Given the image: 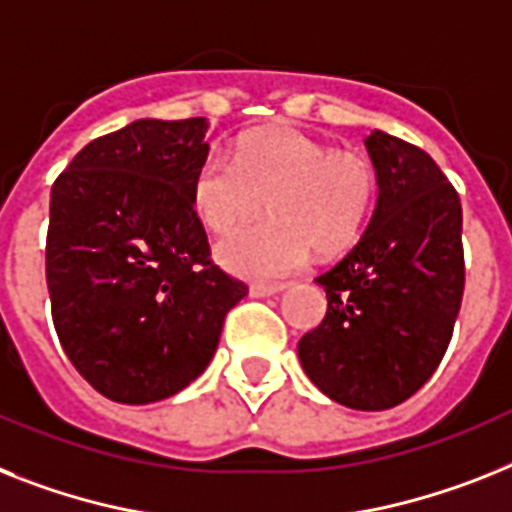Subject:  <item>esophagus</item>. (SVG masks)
Here are the masks:
<instances>
[{
	"instance_id": "esophagus-1",
	"label": "esophagus",
	"mask_w": 512,
	"mask_h": 512,
	"mask_svg": "<svg viewBox=\"0 0 512 512\" xmlns=\"http://www.w3.org/2000/svg\"><path fill=\"white\" fill-rule=\"evenodd\" d=\"M285 290V285H280V282H253L251 285V295L253 298H266V295H277Z\"/></svg>"
}]
</instances>
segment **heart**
<instances>
[{
	"mask_svg": "<svg viewBox=\"0 0 512 512\" xmlns=\"http://www.w3.org/2000/svg\"><path fill=\"white\" fill-rule=\"evenodd\" d=\"M235 164L211 151L198 164L190 196L206 230L227 235L264 209L272 217L243 227L219 246V259L253 277L301 266L314 248L332 256L369 222L377 170L358 149H332L316 135L274 125L235 143Z\"/></svg>",
	"mask_w": 512,
	"mask_h": 512,
	"instance_id": "b5f03b06",
	"label": "heart"
}]
</instances>
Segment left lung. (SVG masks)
Listing matches in <instances>:
<instances>
[{
  "instance_id": "left-lung-1",
  "label": "left lung",
  "mask_w": 512,
  "mask_h": 512,
  "mask_svg": "<svg viewBox=\"0 0 512 512\" xmlns=\"http://www.w3.org/2000/svg\"><path fill=\"white\" fill-rule=\"evenodd\" d=\"M366 149L377 209L353 251L316 277L327 314L298 356L335 403L387 411L424 387L450 345L466 285L463 211L424 149L382 130Z\"/></svg>"
}]
</instances>
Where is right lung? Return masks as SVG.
Masks as SVG:
<instances>
[{"label": "right lung", "mask_w": 512, "mask_h": 512, "mask_svg": "<svg viewBox=\"0 0 512 512\" xmlns=\"http://www.w3.org/2000/svg\"><path fill=\"white\" fill-rule=\"evenodd\" d=\"M206 120H135L54 180L46 285L80 377L114 403H156L209 366L248 287L214 261L190 183Z\"/></svg>", "instance_id": "obj_1"}]
</instances>
